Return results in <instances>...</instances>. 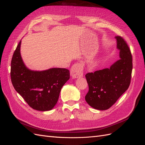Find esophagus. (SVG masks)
<instances>
[{
  "label": "esophagus",
  "instance_id": "obj_1",
  "mask_svg": "<svg viewBox=\"0 0 145 145\" xmlns=\"http://www.w3.org/2000/svg\"><path fill=\"white\" fill-rule=\"evenodd\" d=\"M70 75L73 78H78L83 75V65L80 63L75 64L70 69Z\"/></svg>",
  "mask_w": 145,
  "mask_h": 145
}]
</instances>
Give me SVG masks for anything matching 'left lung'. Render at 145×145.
<instances>
[{
  "label": "left lung",
  "instance_id": "left-lung-1",
  "mask_svg": "<svg viewBox=\"0 0 145 145\" xmlns=\"http://www.w3.org/2000/svg\"><path fill=\"white\" fill-rule=\"evenodd\" d=\"M120 59L110 68L86 75L89 92L85 100L93 108L104 110L112 106L130 85L132 57L129 47L121 36H115Z\"/></svg>",
  "mask_w": 145,
  "mask_h": 145
}]
</instances>
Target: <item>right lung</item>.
Listing matches in <instances>:
<instances>
[{
  "label": "right lung",
  "instance_id": "1",
  "mask_svg": "<svg viewBox=\"0 0 145 145\" xmlns=\"http://www.w3.org/2000/svg\"><path fill=\"white\" fill-rule=\"evenodd\" d=\"M21 40L11 59V79L14 89L33 109L52 110L58 100L61 90L70 78L69 70L52 68L42 71L29 69L20 55Z\"/></svg>",
  "mask_w": 145,
  "mask_h": 145
}]
</instances>
